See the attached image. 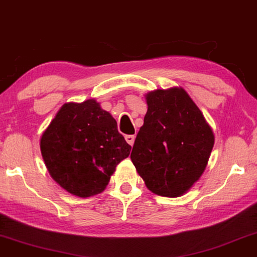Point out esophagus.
Listing matches in <instances>:
<instances>
[{
  "mask_svg": "<svg viewBox=\"0 0 257 257\" xmlns=\"http://www.w3.org/2000/svg\"><path fill=\"white\" fill-rule=\"evenodd\" d=\"M124 139H125V141H127V143L129 145H133L134 142H135V136H134V135H127L124 137Z\"/></svg>",
  "mask_w": 257,
  "mask_h": 257,
  "instance_id": "1",
  "label": "esophagus"
}]
</instances>
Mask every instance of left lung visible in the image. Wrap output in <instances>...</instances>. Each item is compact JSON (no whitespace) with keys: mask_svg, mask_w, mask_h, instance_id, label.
Wrapping results in <instances>:
<instances>
[{"mask_svg":"<svg viewBox=\"0 0 257 257\" xmlns=\"http://www.w3.org/2000/svg\"><path fill=\"white\" fill-rule=\"evenodd\" d=\"M145 100L148 112L130 158L153 194L182 196L205 171L213 132L182 87L151 91Z\"/></svg>","mask_w":257,"mask_h":257,"instance_id":"1","label":"left lung"}]
</instances>
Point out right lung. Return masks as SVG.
<instances>
[{"instance_id":"obj_1","label":"right lung","mask_w":257,"mask_h":257,"mask_svg":"<svg viewBox=\"0 0 257 257\" xmlns=\"http://www.w3.org/2000/svg\"><path fill=\"white\" fill-rule=\"evenodd\" d=\"M41 156L56 183L75 196L100 194L132 147L115 118L95 99L66 102L40 139Z\"/></svg>"}]
</instances>
